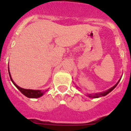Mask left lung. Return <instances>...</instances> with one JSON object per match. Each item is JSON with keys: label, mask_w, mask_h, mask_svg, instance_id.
<instances>
[{"label": "left lung", "mask_w": 131, "mask_h": 131, "mask_svg": "<svg viewBox=\"0 0 131 131\" xmlns=\"http://www.w3.org/2000/svg\"><path fill=\"white\" fill-rule=\"evenodd\" d=\"M119 82H120V80H119ZM119 82H118V83H117V84H116V85H115V86H113V87H112V88H111L110 89H109V90H107V91L103 92V93L95 94H94V95H93V94H88V96L89 97H92V98H98V97H101V96H104L107 95V94L110 93V92H112V90H114V88H115L116 87V86L118 85V83H119Z\"/></svg>", "instance_id": "obj_1"}]
</instances>
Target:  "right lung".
Listing matches in <instances>:
<instances>
[{
	"label": "right lung",
	"instance_id": "right-lung-1",
	"mask_svg": "<svg viewBox=\"0 0 131 131\" xmlns=\"http://www.w3.org/2000/svg\"><path fill=\"white\" fill-rule=\"evenodd\" d=\"M9 76H10V78H11V82H13V84L16 86L17 89L19 90V91L21 92V93L23 94L24 95H25L26 96H27L28 98H38L41 96L43 94H44L45 92H42L41 90H30V89H24V88H21L19 87V86L16 85L15 84V82H13V80L11 79V75H10V73L9 72Z\"/></svg>",
	"mask_w": 131,
	"mask_h": 131
}]
</instances>
